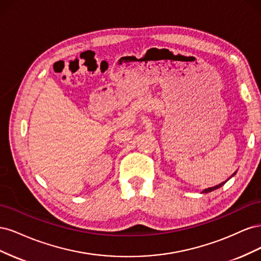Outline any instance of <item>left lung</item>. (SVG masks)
<instances>
[{
    "label": "left lung",
    "instance_id": "1",
    "mask_svg": "<svg viewBox=\"0 0 261 261\" xmlns=\"http://www.w3.org/2000/svg\"><path fill=\"white\" fill-rule=\"evenodd\" d=\"M235 173H236V172H235ZM235 173H234V174H233L232 176H234V175H235ZM232 176H231V177H232ZM231 177H230V178H231ZM225 183H226V180H225V181H223V183H221V184H219V185H216L215 187H209V188H206V189H203V191H202V193H206V194H207V193H210V192H212V191H215V189H218V188H220L221 186H223V185H224Z\"/></svg>",
    "mask_w": 261,
    "mask_h": 261
}]
</instances>
